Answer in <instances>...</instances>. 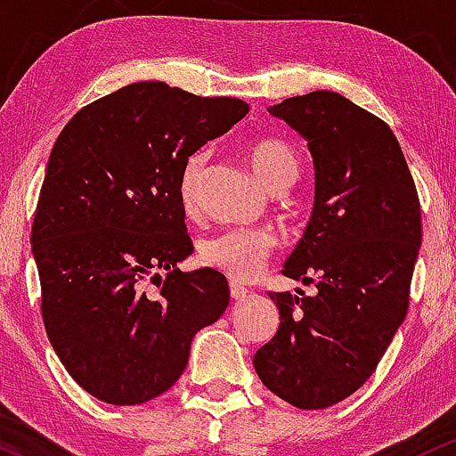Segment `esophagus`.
<instances>
[{"mask_svg":"<svg viewBox=\"0 0 456 456\" xmlns=\"http://www.w3.org/2000/svg\"><path fill=\"white\" fill-rule=\"evenodd\" d=\"M248 293L249 290L245 289L243 284L230 282V297H232V299H243V297H248Z\"/></svg>","mask_w":456,"mask_h":456,"instance_id":"esophagus-1","label":"esophagus"}]
</instances>
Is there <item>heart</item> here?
<instances>
[{
  "mask_svg": "<svg viewBox=\"0 0 456 456\" xmlns=\"http://www.w3.org/2000/svg\"><path fill=\"white\" fill-rule=\"evenodd\" d=\"M245 155L254 172L271 189L280 185L289 187L299 174V157L295 148L278 137H258L249 142ZM207 161V151L193 152L183 163L181 174H178V200L187 213L196 211L198 189H200ZM275 243L278 239L269 228L228 230L202 243L200 260L232 280H252L267 256L273 252Z\"/></svg>",
  "mask_w": 456,
  "mask_h": 456,
  "instance_id": "heart-1",
  "label": "heart"
}]
</instances>
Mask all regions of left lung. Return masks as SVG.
<instances>
[{
	"mask_svg": "<svg viewBox=\"0 0 456 456\" xmlns=\"http://www.w3.org/2000/svg\"><path fill=\"white\" fill-rule=\"evenodd\" d=\"M269 114L314 159V208L282 273L316 293H269L280 327L254 368L293 407L325 409L364 386L405 321L420 200L390 126L342 94L316 90Z\"/></svg>",
	"mask_w": 456,
	"mask_h": 456,
	"instance_id": "1",
	"label": "left lung"
}]
</instances>
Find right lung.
Returning <instances> with one entry per match:
<instances>
[{"mask_svg":"<svg viewBox=\"0 0 456 456\" xmlns=\"http://www.w3.org/2000/svg\"><path fill=\"white\" fill-rule=\"evenodd\" d=\"M248 111L140 81L86 105L55 140L32 226L40 312L60 362L99 401L170 390L193 336L226 310L219 271L178 269L193 252L178 174Z\"/></svg>","mask_w":456,"mask_h":456,"instance_id":"1","label":"right lung"}]
</instances>
